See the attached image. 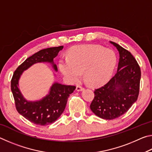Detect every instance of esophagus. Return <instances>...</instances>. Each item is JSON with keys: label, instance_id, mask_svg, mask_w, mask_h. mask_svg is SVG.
<instances>
[{"label": "esophagus", "instance_id": "1", "mask_svg": "<svg viewBox=\"0 0 152 152\" xmlns=\"http://www.w3.org/2000/svg\"><path fill=\"white\" fill-rule=\"evenodd\" d=\"M84 88H83V87L81 86H79V85H77L76 86V90L77 91H83Z\"/></svg>", "mask_w": 152, "mask_h": 152}]
</instances>
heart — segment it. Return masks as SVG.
<instances>
[{"label":"heart","instance_id":"b5f03b06","mask_svg":"<svg viewBox=\"0 0 152 152\" xmlns=\"http://www.w3.org/2000/svg\"><path fill=\"white\" fill-rule=\"evenodd\" d=\"M117 63L114 51L99 45L79 46L60 61V70L70 83L78 81L83 72L89 85L99 86L109 80Z\"/></svg>","mask_w":152,"mask_h":152}]
</instances>
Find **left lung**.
<instances>
[{"label":"left lung","instance_id":"1","mask_svg":"<svg viewBox=\"0 0 152 152\" xmlns=\"http://www.w3.org/2000/svg\"><path fill=\"white\" fill-rule=\"evenodd\" d=\"M119 53L117 71L109 82L94 91L91 109L96 116L111 120L127 111L137 101L141 70L129 51L117 43L109 42Z\"/></svg>","mask_w":152,"mask_h":152}]
</instances>
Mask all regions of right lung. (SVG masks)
Instances as JSON below:
<instances>
[{
  "label": "right lung",
  "mask_w": 152,
  "mask_h": 152,
  "mask_svg": "<svg viewBox=\"0 0 152 152\" xmlns=\"http://www.w3.org/2000/svg\"><path fill=\"white\" fill-rule=\"evenodd\" d=\"M63 48L64 46H60L40 50L20 64L12 76L11 91L17 111L34 124L45 126L55 122L62 114L68 97L76 89V87L64 85L55 81L45 96L37 101H29L25 99L20 91L19 83L20 76L24 71L37 63L50 64L53 70L57 72V65L53 59ZM53 76H56V74H53Z\"/></svg>",
  "instance_id": "1"
}]
</instances>
